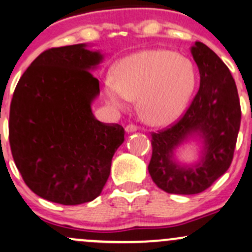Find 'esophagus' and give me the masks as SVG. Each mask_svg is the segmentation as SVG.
<instances>
[{"instance_id":"obj_1","label":"esophagus","mask_w":252,"mask_h":252,"mask_svg":"<svg viewBox=\"0 0 252 252\" xmlns=\"http://www.w3.org/2000/svg\"><path fill=\"white\" fill-rule=\"evenodd\" d=\"M138 129V127L135 126V125H133V124H129V125H127L126 127H125V131L127 132V133H132V132H135Z\"/></svg>"}]
</instances>
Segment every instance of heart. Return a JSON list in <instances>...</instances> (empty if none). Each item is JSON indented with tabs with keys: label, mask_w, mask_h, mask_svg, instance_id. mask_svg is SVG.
<instances>
[{
	"label": "heart",
	"mask_w": 252,
	"mask_h": 252,
	"mask_svg": "<svg viewBox=\"0 0 252 252\" xmlns=\"http://www.w3.org/2000/svg\"><path fill=\"white\" fill-rule=\"evenodd\" d=\"M193 86V70L185 59L167 50L151 49L123 59L114 79L103 81V95L115 109H125L129 100L137 97L141 119L159 126L182 113Z\"/></svg>",
	"instance_id": "b5f03b06"
}]
</instances>
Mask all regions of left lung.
<instances>
[{"label": "left lung", "instance_id": "left-lung-1", "mask_svg": "<svg viewBox=\"0 0 252 252\" xmlns=\"http://www.w3.org/2000/svg\"><path fill=\"white\" fill-rule=\"evenodd\" d=\"M191 53L199 69V91L177 123L151 133L149 172L167 193H200L223 176L231 165L241 126V103L229 68L202 42L194 43ZM192 136L202 139V158L180 165L174 160V150Z\"/></svg>", "mask_w": 252, "mask_h": 252}]
</instances>
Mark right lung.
<instances>
[{"label":"right lung","mask_w":252,"mask_h":252,"mask_svg":"<svg viewBox=\"0 0 252 252\" xmlns=\"http://www.w3.org/2000/svg\"><path fill=\"white\" fill-rule=\"evenodd\" d=\"M102 60L86 44L44 50L21 76L9 113L15 165L35 194L62 205L101 193L125 131L92 113L100 93L90 70Z\"/></svg>","instance_id":"obj_1"}]
</instances>
